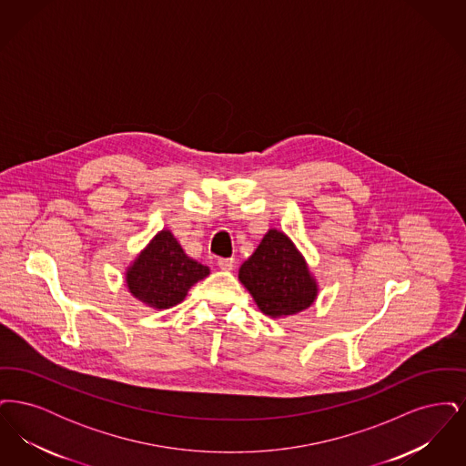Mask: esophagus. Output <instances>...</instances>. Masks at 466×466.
<instances>
[{
  "mask_svg": "<svg viewBox=\"0 0 466 466\" xmlns=\"http://www.w3.org/2000/svg\"><path fill=\"white\" fill-rule=\"evenodd\" d=\"M218 267L222 268V270H232V267H234V260L232 258H218Z\"/></svg>",
  "mask_w": 466,
  "mask_h": 466,
  "instance_id": "esophagus-1",
  "label": "esophagus"
}]
</instances>
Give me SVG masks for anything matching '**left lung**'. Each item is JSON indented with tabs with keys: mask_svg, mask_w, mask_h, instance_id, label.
I'll return each mask as SVG.
<instances>
[{
	"mask_svg": "<svg viewBox=\"0 0 466 466\" xmlns=\"http://www.w3.org/2000/svg\"><path fill=\"white\" fill-rule=\"evenodd\" d=\"M239 281L258 309L270 318H287L316 300L318 283L300 251L285 232L270 228L239 268Z\"/></svg>",
	"mask_w": 466,
	"mask_h": 466,
	"instance_id": "obj_1",
	"label": "left lung"
}]
</instances>
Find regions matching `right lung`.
I'll use <instances>...</instances> for the list:
<instances>
[{
	"instance_id": "right-lung-1",
	"label": "right lung",
	"mask_w": 466,
	"mask_h": 466,
	"mask_svg": "<svg viewBox=\"0 0 466 466\" xmlns=\"http://www.w3.org/2000/svg\"><path fill=\"white\" fill-rule=\"evenodd\" d=\"M208 274L209 267L187 257L177 238L169 230H160L127 268L126 283L148 308L169 309Z\"/></svg>"
}]
</instances>
